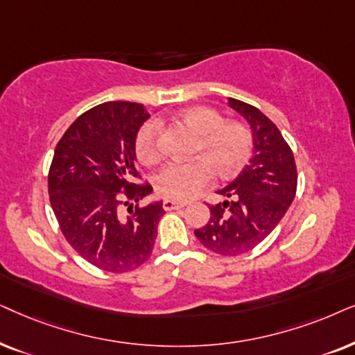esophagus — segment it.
<instances>
[{
  "label": "esophagus",
  "instance_id": "esophagus-1",
  "mask_svg": "<svg viewBox=\"0 0 355 355\" xmlns=\"http://www.w3.org/2000/svg\"><path fill=\"white\" fill-rule=\"evenodd\" d=\"M165 211H173V209H182V207L187 206V202H180V201H173V200H165L162 202Z\"/></svg>",
  "mask_w": 355,
  "mask_h": 355
}]
</instances>
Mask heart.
I'll return each mask as SVG.
<instances>
[{
  "label": "heart",
  "mask_w": 355,
  "mask_h": 355,
  "mask_svg": "<svg viewBox=\"0 0 355 355\" xmlns=\"http://www.w3.org/2000/svg\"><path fill=\"white\" fill-rule=\"evenodd\" d=\"M180 121L196 133L193 157L172 162L154 178L159 195L168 200L187 201L209 187L214 173L230 177L242 170L253 154V133L240 121H224L216 108L191 107L178 113ZM160 123L148 120L135 136V153L144 165L157 164L162 157L159 143Z\"/></svg>",
  "instance_id": "obj_1"
}]
</instances>
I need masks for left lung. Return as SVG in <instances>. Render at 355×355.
Instances as JSON below:
<instances>
[{
  "mask_svg": "<svg viewBox=\"0 0 355 355\" xmlns=\"http://www.w3.org/2000/svg\"><path fill=\"white\" fill-rule=\"evenodd\" d=\"M229 105L252 126L253 157L217 191L227 200L209 206V220L195 235L212 253L235 258L257 248L284 217L297 191V167L291 146L261 110L237 98Z\"/></svg>",
  "mask_w": 355,
  "mask_h": 355,
  "instance_id": "1",
  "label": "left lung"
}]
</instances>
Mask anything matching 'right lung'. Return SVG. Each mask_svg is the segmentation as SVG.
Returning <instances> with one entry per match:
<instances>
[{"label": "right lung", "mask_w": 355, "mask_h": 355, "mask_svg": "<svg viewBox=\"0 0 355 355\" xmlns=\"http://www.w3.org/2000/svg\"><path fill=\"white\" fill-rule=\"evenodd\" d=\"M149 118L135 102H105L84 112L55 148L49 193L68 243L107 272H128L150 258L162 202L139 206L153 191L141 182L135 136Z\"/></svg>", "instance_id": "obj_1"}]
</instances>
